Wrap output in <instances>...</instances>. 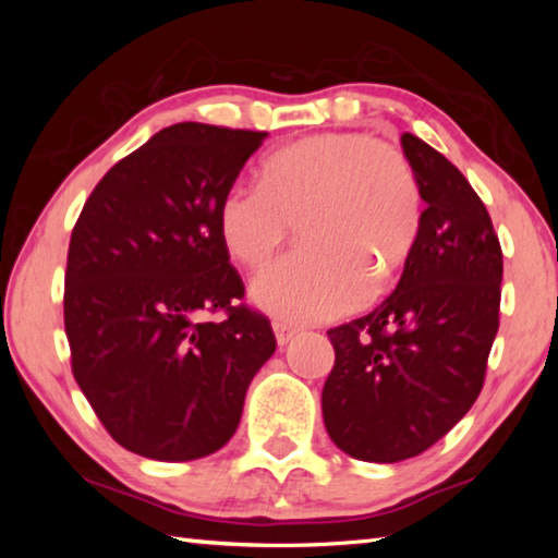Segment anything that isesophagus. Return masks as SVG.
<instances>
[{"label":"esophagus","instance_id":"obj_1","mask_svg":"<svg viewBox=\"0 0 558 558\" xmlns=\"http://www.w3.org/2000/svg\"><path fill=\"white\" fill-rule=\"evenodd\" d=\"M272 332H276L278 344L286 347L288 342H292V337L298 335V329L290 327L288 323H280V319H276V323H272Z\"/></svg>","mask_w":558,"mask_h":558}]
</instances>
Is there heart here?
<instances>
[{"instance_id":"obj_1","label":"heart","mask_w":558,"mask_h":558,"mask_svg":"<svg viewBox=\"0 0 558 558\" xmlns=\"http://www.w3.org/2000/svg\"><path fill=\"white\" fill-rule=\"evenodd\" d=\"M260 184L223 192L216 226L223 248L260 268L298 221L300 248L253 280L258 307L307 325L352 310L389 282L421 226V184L401 149L364 132H323L268 155Z\"/></svg>"}]
</instances>
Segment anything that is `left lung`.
Instances as JSON below:
<instances>
[{
    "mask_svg": "<svg viewBox=\"0 0 558 558\" xmlns=\"http://www.w3.org/2000/svg\"><path fill=\"white\" fill-rule=\"evenodd\" d=\"M426 209L396 290L329 329L323 389L329 438L347 456L399 462L438 442L477 401L499 327L502 248L460 169L403 132Z\"/></svg>",
    "mask_w": 558,
    "mask_h": 558,
    "instance_id": "8db88e82",
    "label": "left lung"
}]
</instances>
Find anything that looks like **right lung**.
Listing matches in <instances>:
<instances>
[{
  "label": "right lung",
  "instance_id": "1",
  "mask_svg": "<svg viewBox=\"0 0 558 558\" xmlns=\"http://www.w3.org/2000/svg\"><path fill=\"white\" fill-rule=\"evenodd\" d=\"M268 132L179 122L110 169L73 226L63 323L71 369L102 426L149 460L223 448L276 352L266 315L235 305L216 211ZM223 312V320H204Z\"/></svg>",
  "mask_w": 558,
  "mask_h": 558
}]
</instances>
